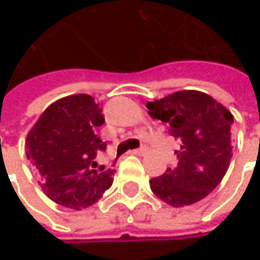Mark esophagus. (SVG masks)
Listing matches in <instances>:
<instances>
[{"mask_svg": "<svg viewBox=\"0 0 260 260\" xmlns=\"http://www.w3.org/2000/svg\"><path fill=\"white\" fill-rule=\"evenodd\" d=\"M146 152H147V147H139V149H135V150H132V153L133 155H145Z\"/></svg>", "mask_w": 260, "mask_h": 260, "instance_id": "34e87169", "label": "esophagus"}]
</instances>
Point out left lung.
<instances>
[{"label":"left lung","mask_w":260,"mask_h":260,"mask_svg":"<svg viewBox=\"0 0 260 260\" xmlns=\"http://www.w3.org/2000/svg\"><path fill=\"white\" fill-rule=\"evenodd\" d=\"M179 142L178 165L150 179L152 192L172 207L203 200L221 182L232 159V113L200 91H178L146 104Z\"/></svg>","instance_id":"left-lung-1"}]
</instances>
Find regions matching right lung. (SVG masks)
Returning <instances> with one entry per match:
<instances>
[{
	"label": "right lung",
	"instance_id": "obj_1",
	"mask_svg": "<svg viewBox=\"0 0 260 260\" xmlns=\"http://www.w3.org/2000/svg\"><path fill=\"white\" fill-rule=\"evenodd\" d=\"M104 115L91 95H69L49 105L25 140V155L40 174L46 195L81 210L95 204L113 184L114 169L96 171L95 157L107 149L96 133Z\"/></svg>",
	"mask_w": 260,
	"mask_h": 260
}]
</instances>
